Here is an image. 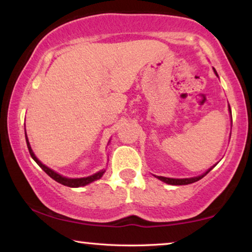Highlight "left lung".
I'll list each match as a JSON object with an SVG mask.
<instances>
[{
    "label": "left lung",
    "instance_id": "left-lung-1",
    "mask_svg": "<svg viewBox=\"0 0 252 252\" xmlns=\"http://www.w3.org/2000/svg\"><path fill=\"white\" fill-rule=\"evenodd\" d=\"M214 72L216 73V71L214 69ZM216 75H218V73H216ZM213 168H211L208 171H206L204 173V175L199 176V177H195V178H188V179H172V178H165V177H157L158 179H160L162 181H164L165 184H169V185H177V186H180V185H189V184H192V183H196V181H198L199 179H202L203 177H205L207 175L208 172L211 171Z\"/></svg>",
    "mask_w": 252,
    "mask_h": 252
}]
</instances>
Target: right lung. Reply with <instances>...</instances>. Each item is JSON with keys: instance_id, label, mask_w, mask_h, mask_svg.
<instances>
[{"instance_id": "obj_1", "label": "right lung", "mask_w": 252, "mask_h": 252, "mask_svg": "<svg viewBox=\"0 0 252 252\" xmlns=\"http://www.w3.org/2000/svg\"><path fill=\"white\" fill-rule=\"evenodd\" d=\"M26 141H27V146H28V150H29V153L32 158H33L34 161H36V163L40 166V168L44 170V171L47 173V175L53 178L54 180L57 181V183H60L64 186H67V187H81V186H86L88 184L92 183V181L94 180H98L100 178L102 177V175L104 173V171H100L98 173H95L94 176H90V177H87V178H79V179H68V178H65V177H62L59 173H56L55 171H53L52 169L47 168V166L44 165L41 163V162L38 160V158L34 157V154L32 152V148H30V144H29V141H28V137H27V134H26Z\"/></svg>"}]
</instances>
